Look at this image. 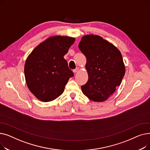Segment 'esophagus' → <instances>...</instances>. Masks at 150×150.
<instances>
[{"mask_svg": "<svg viewBox=\"0 0 150 150\" xmlns=\"http://www.w3.org/2000/svg\"><path fill=\"white\" fill-rule=\"evenodd\" d=\"M78 70H79V68H78V67H76V69H74V70H73V72H74V73H76V72H78Z\"/></svg>", "mask_w": 150, "mask_h": 150, "instance_id": "obj_1", "label": "esophagus"}]
</instances>
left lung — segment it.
Listing matches in <instances>:
<instances>
[{"instance_id":"left-lung-1","label":"left lung","mask_w":150,"mask_h":150,"mask_svg":"<svg viewBox=\"0 0 150 150\" xmlns=\"http://www.w3.org/2000/svg\"><path fill=\"white\" fill-rule=\"evenodd\" d=\"M87 58L88 81L81 86L84 95L94 101H104L122 81L125 68L122 54L111 43L97 35H86L78 45Z\"/></svg>"}]
</instances>
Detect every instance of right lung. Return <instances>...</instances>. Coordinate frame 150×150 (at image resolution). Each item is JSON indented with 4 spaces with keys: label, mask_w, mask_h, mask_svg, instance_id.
I'll return each instance as SVG.
<instances>
[{
    "label": "right lung",
    "mask_w": 150,
    "mask_h": 150,
    "mask_svg": "<svg viewBox=\"0 0 150 150\" xmlns=\"http://www.w3.org/2000/svg\"><path fill=\"white\" fill-rule=\"evenodd\" d=\"M75 38L53 36L47 39L33 50L27 58L24 74L30 91L39 100L50 101L60 96L74 73L64 54Z\"/></svg>",
    "instance_id": "add662e5"
}]
</instances>
